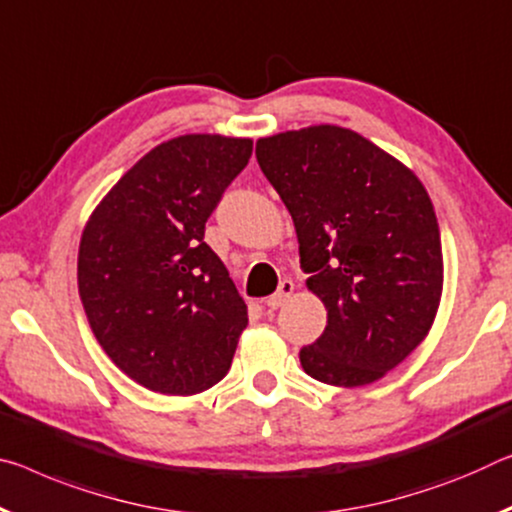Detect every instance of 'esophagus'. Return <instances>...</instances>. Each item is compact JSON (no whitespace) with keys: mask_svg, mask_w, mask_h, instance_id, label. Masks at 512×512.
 Returning <instances> with one entry per match:
<instances>
[{"mask_svg":"<svg viewBox=\"0 0 512 512\" xmlns=\"http://www.w3.org/2000/svg\"><path fill=\"white\" fill-rule=\"evenodd\" d=\"M291 294H294V282L291 280H282L278 291H275L273 296H269L264 300V305L269 307V310H278V307H282L287 303V300L291 298Z\"/></svg>","mask_w":512,"mask_h":512,"instance_id":"obj_1","label":"esophagus"}]
</instances>
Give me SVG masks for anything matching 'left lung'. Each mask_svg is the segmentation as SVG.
Listing matches in <instances>:
<instances>
[{
  "instance_id": "1",
  "label": "left lung",
  "mask_w": 512,
  "mask_h": 512,
  "mask_svg": "<svg viewBox=\"0 0 512 512\" xmlns=\"http://www.w3.org/2000/svg\"><path fill=\"white\" fill-rule=\"evenodd\" d=\"M257 161L294 218L300 266L328 326L300 348L335 387L383 378L424 342L442 296L433 202L410 168L337 125L257 141Z\"/></svg>"
}]
</instances>
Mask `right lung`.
<instances>
[{
  "label": "right lung",
  "mask_w": 512,
  "mask_h": 512,
  "mask_svg": "<svg viewBox=\"0 0 512 512\" xmlns=\"http://www.w3.org/2000/svg\"><path fill=\"white\" fill-rule=\"evenodd\" d=\"M253 141L177 136L120 177L88 218L77 280L113 364L159 394L191 396L225 378L248 310L205 223L246 168Z\"/></svg>",
  "instance_id": "1"
}]
</instances>
